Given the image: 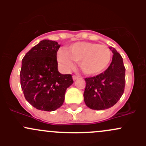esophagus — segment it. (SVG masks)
I'll return each mask as SVG.
<instances>
[{
    "mask_svg": "<svg viewBox=\"0 0 146 146\" xmlns=\"http://www.w3.org/2000/svg\"><path fill=\"white\" fill-rule=\"evenodd\" d=\"M78 78H79L78 76L73 75V80H78Z\"/></svg>",
    "mask_w": 146,
    "mask_h": 146,
    "instance_id": "1",
    "label": "esophagus"
}]
</instances>
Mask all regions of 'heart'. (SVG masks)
<instances>
[{"label":"heart","instance_id":"obj_1","mask_svg":"<svg viewBox=\"0 0 146 146\" xmlns=\"http://www.w3.org/2000/svg\"><path fill=\"white\" fill-rule=\"evenodd\" d=\"M111 58V51L107 46L85 42L69 46L66 52L61 50L57 55L58 62L65 69L73 68L74 61L79 62L82 71L88 76H95L104 71Z\"/></svg>","mask_w":146,"mask_h":146}]
</instances>
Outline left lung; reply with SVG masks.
<instances>
[{
	"label": "left lung",
	"instance_id": "8db88e82",
	"mask_svg": "<svg viewBox=\"0 0 146 146\" xmlns=\"http://www.w3.org/2000/svg\"><path fill=\"white\" fill-rule=\"evenodd\" d=\"M113 53L112 61L108 68L94 77L85 78L84 101L94 110H107L120 100L125 88V69L123 58L115 48L110 47Z\"/></svg>",
	"mask_w": 146,
	"mask_h": 146
}]
</instances>
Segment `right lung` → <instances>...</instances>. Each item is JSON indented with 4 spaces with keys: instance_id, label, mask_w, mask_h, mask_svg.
I'll list each match as a JSON object with an SVG mask.
<instances>
[{
    "instance_id": "right-lung-1",
    "label": "right lung",
    "mask_w": 146,
    "mask_h": 146,
    "mask_svg": "<svg viewBox=\"0 0 146 146\" xmlns=\"http://www.w3.org/2000/svg\"><path fill=\"white\" fill-rule=\"evenodd\" d=\"M60 46L55 41L44 39L22 60V90L26 100L39 110L51 111L61 107L66 89L73 82L71 75L58 70L56 54Z\"/></svg>"
}]
</instances>
